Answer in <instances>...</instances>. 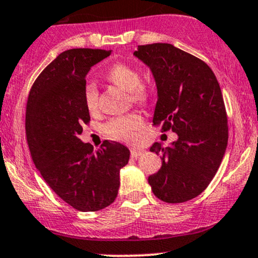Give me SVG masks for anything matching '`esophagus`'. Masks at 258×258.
<instances>
[{
	"label": "esophagus",
	"mask_w": 258,
	"mask_h": 258,
	"mask_svg": "<svg viewBox=\"0 0 258 258\" xmlns=\"http://www.w3.org/2000/svg\"><path fill=\"white\" fill-rule=\"evenodd\" d=\"M143 153H144L143 149L132 148V149H131V157H132V158H137V157H140V155H142Z\"/></svg>",
	"instance_id": "esophagus-1"
}]
</instances>
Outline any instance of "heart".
Returning <instances> with one entry per match:
<instances>
[{
  "instance_id": "obj_1",
  "label": "heart",
  "mask_w": 258,
  "mask_h": 258,
  "mask_svg": "<svg viewBox=\"0 0 258 258\" xmlns=\"http://www.w3.org/2000/svg\"><path fill=\"white\" fill-rule=\"evenodd\" d=\"M107 79L115 86L127 90L130 98L135 104L148 103L151 99V90L141 83V75L135 67L126 63H117L107 72ZM84 104L89 112L98 110V90L94 84H88L84 88ZM143 127L142 116L137 112H131L123 116L114 117L106 123L105 134L116 141L132 142L136 140V132Z\"/></svg>"
}]
</instances>
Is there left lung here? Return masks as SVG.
Returning <instances> with one entry per match:
<instances>
[{"label":"left lung","mask_w":258,"mask_h":258,"mask_svg":"<svg viewBox=\"0 0 258 258\" xmlns=\"http://www.w3.org/2000/svg\"><path fill=\"white\" fill-rule=\"evenodd\" d=\"M134 55L151 69L157 84L153 124L179 137L166 148L157 142L151 147L161 155V168L148 182L164 202H186L207 188L225 154L228 117L222 90L206 62L174 45H140Z\"/></svg>","instance_id":"obj_1"}]
</instances>
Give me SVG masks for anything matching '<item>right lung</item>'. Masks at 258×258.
Segmentation results:
<instances>
[{
	"label": "right lung",
	"mask_w": 258,
	"mask_h": 258,
	"mask_svg": "<svg viewBox=\"0 0 258 258\" xmlns=\"http://www.w3.org/2000/svg\"><path fill=\"white\" fill-rule=\"evenodd\" d=\"M111 51L71 49L60 53L39 75L30 89L25 132L36 169L52 191L81 212L111 205L120 187V170L130 159L128 148L104 141L95 151L79 140L90 121L84 104L90 67Z\"/></svg>",
	"instance_id": "add662e5"
}]
</instances>
